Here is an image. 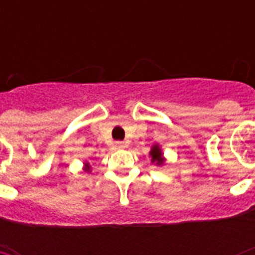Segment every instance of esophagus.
Listing matches in <instances>:
<instances>
[{"label":"esophagus","instance_id":"1","mask_svg":"<svg viewBox=\"0 0 255 255\" xmlns=\"http://www.w3.org/2000/svg\"><path fill=\"white\" fill-rule=\"evenodd\" d=\"M116 147L124 148V147H126V144H124V141H116Z\"/></svg>","mask_w":255,"mask_h":255}]
</instances>
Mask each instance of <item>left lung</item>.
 Masks as SVG:
<instances>
[{
  "label": "left lung",
  "mask_w": 255,
  "mask_h": 255,
  "mask_svg": "<svg viewBox=\"0 0 255 255\" xmlns=\"http://www.w3.org/2000/svg\"><path fill=\"white\" fill-rule=\"evenodd\" d=\"M149 155L152 157V163H156V165H163L164 164V157H163V152L160 149V147L157 144H155L152 147Z\"/></svg>",
  "instance_id": "8db88e82"
}]
</instances>
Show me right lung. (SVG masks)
Listing matches in <instances>:
<instances>
[{"label": "right lung", "mask_w": 255, "mask_h": 255, "mask_svg": "<svg viewBox=\"0 0 255 255\" xmlns=\"http://www.w3.org/2000/svg\"><path fill=\"white\" fill-rule=\"evenodd\" d=\"M85 170H90V165H88V163H86V167H85Z\"/></svg>", "instance_id": "add662e5"}]
</instances>
